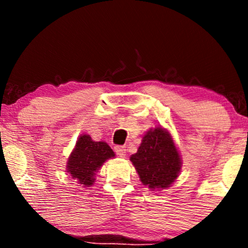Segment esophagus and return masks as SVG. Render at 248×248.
Masks as SVG:
<instances>
[{
    "instance_id": "1",
    "label": "esophagus",
    "mask_w": 248,
    "mask_h": 248,
    "mask_svg": "<svg viewBox=\"0 0 248 248\" xmlns=\"http://www.w3.org/2000/svg\"><path fill=\"white\" fill-rule=\"evenodd\" d=\"M114 150H115L116 155H118L119 157H124V156H126L127 149H126V147H124V146H116L114 148Z\"/></svg>"
}]
</instances>
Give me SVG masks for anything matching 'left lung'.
<instances>
[{
	"instance_id": "left-lung-1",
	"label": "left lung",
	"mask_w": 248,
	"mask_h": 248,
	"mask_svg": "<svg viewBox=\"0 0 248 248\" xmlns=\"http://www.w3.org/2000/svg\"><path fill=\"white\" fill-rule=\"evenodd\" d=\"M130 161L140 181L150 189H166L177 178L181 158L170 134L162 128L150 129Z\"/></svg>"
}]
</instances>
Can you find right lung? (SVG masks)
<instances>
[{
    "label": "right lung",
    "mask_w": 248,
    "mask_h": 248,
    "mask_svg": "<svg viewBox=\"0 0 248 248\" xmlns=\"http://www.w3.org/2000/svg\"><path fill=\"white\" fill-rule=\"evenodd\" d=\"M114 156V152L107 143L94 142L90 135H81L69 158L67 172L85 186H92L96 170L105 161Z\"/></svg>",
    "instance_id": "1"
}]
</instances>
